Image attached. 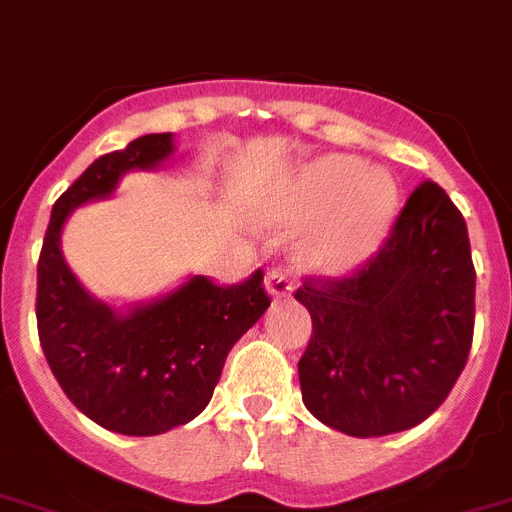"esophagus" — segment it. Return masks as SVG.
<instances>
[{
    "label": "esophagus",
    "instance_id": "34e87169",
    "mask_svg": "<svg viewBox=\"0 0 512 512\" xmlns=\"http://www.w3.org/2000/svg\"><path fill=\"white\" fill-rule=\"evenodd\" d=\"M264 287L274 301L277 298H290V293H293V282L287 280V274L282 269H269L264 277Z\"/></svg>",
    "mask_w": 512,
    "mask_h": 512
}]
</instances>
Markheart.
<instances>
[{
  "label": "heart",
  "instance_id": "obj_1",
  "mask_svg": "<svg viewBox=\"0 0 512 512\" xmlns=\"http://www.w3.org/2000/svg\"><path fill=\"white\" fill-rule=\"evenodd\" d=\"M398 214V188L384 170L356 156H324L308 164L261 214L272 230L298 232V264L308 272H356L382 248Z\"/></svg>",
  "mask_w": 512,
  "mask_h": 512
}]
</instances>
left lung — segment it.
Returning <instances> with one entry per match:
<instances>
[{"label":"left lung","instance_id":"left-lung-1","mask_svg":"<svg viewBox=\"0 0 512 512\" xmlns=\"http://www.w3.org/2000/svg\"><path fill=\"white\" fill-rule=\"evenodd\" d=\"M474 295L466 219L426 180L363 269L295 290L314 322L298 361L308 411L350 437L421 424L466 366Z\"/></svg>","mask_w":512,"mask_h":512}]
</instances>
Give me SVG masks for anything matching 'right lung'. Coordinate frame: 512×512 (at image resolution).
Instances as JSON below:
<instances>
[{"mask_svg":"<svg viewBox=\"0 0 512 512\" xmlns=\"http://www.w3.org/2000/svg\"><path fill=\"white\" fill-rule=\"evenodd\" d=\"M172 151V133H151L99 156L57 198L38 259V340L54 379L80 413L128 437L170 432L204 411L232 345L272 303L261 269L240 285L196 274L125 311L94 298L70 272L62 256L67 217L112 196L125 172L156 170Z\"/></svg>","mask_w":512,"mask_h":512,"instance_id":"right-lung-1","label":"right lung"}]
</instances>
